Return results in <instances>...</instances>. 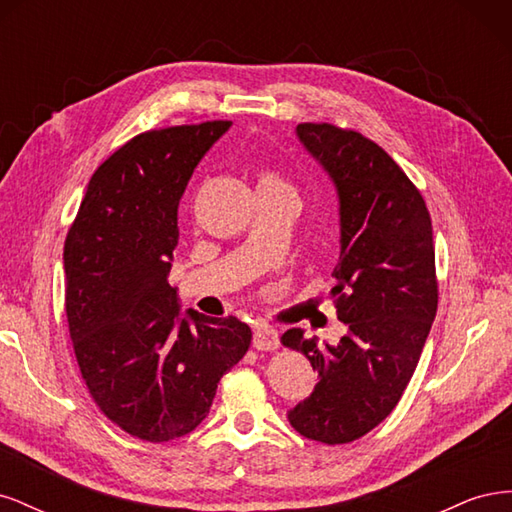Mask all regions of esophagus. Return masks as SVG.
<instances>
[{
  "label": "esophagus",
  "mask_w": 512,
  "mask_h": 512,
  "mask_svg": "<svg viewBox=\"0 0 512 512\" xmlns=\"http://www.w3.org/2000/svg\"><path fill=\"white\" fill-rule=\"evenodd\" d=\"M252 346L256 350H262V352H271V350H277L280 348V333H277L273 327H258L254 331V339H252Z\"/></svg>",
  "instance_id": "obj_1"
}]
</instances>
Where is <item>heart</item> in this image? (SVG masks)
Instances as JSON below:
<instances>
[{"label": "heart", "mask_w": 512, "mask_h": 512, "mask_svg": "<svg viewBox=\"0 0 512 512\" xmlns=\"http://www.w3.org/2000/svg\"><path fill=\"white\" fill-rule=\"evenodd\" d=\"M258 188H288L286 181L271 168H262L258 173Z\"/></svg>", "instance_id": "obj_1"}]
</instances>
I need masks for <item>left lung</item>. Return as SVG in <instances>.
<instances>
[{
	"instance_id": "8db88e82",
	"label": "left lung",
	"mask_w": 512,
	"mask_h": 512,
	"mask_svg": "<svg viewBox=\"0 0 512 512\" xmlns=\"http://www.w3.org/2000/svg\"><path fill=\"white\" fill-rule=\"evenodd\" d=\"M297 136L339 196L331 297L348 333L337 346L282 335L318 371L288 421L309 440L348 444L393 412L421 359L438 309L433 230L421 192L380 145L333 123H299Z\"/></svg>"
}]
</instances>
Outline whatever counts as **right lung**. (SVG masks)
<instances>
[{
	"mask_svg": "<svg viewBox=\"0 0 512 512\" xmlns=\"http://www.w3.org/2000/svg\"><path fill=\"white\" fill-rule=\"evenodd\" d=\"M230 126L205 121L134 136L91 175L66 237V316L81 376L108 421L145 442L203 423L220 378L252 342L235 316H181L168 284L179 200Z\"/></svg>",
	"mask_w": 512,
	"mask_h": 512,
	"instance_id": "1",
	"label": "right lung"
}]
</instances>
